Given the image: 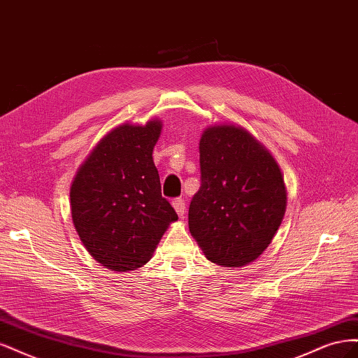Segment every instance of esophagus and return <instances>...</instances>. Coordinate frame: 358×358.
Masks as SVG:
<instances>
[{
  "instance_id": "esophagus-1",
  "label": "esophagus",
  "mask_w": 358,
  "mask_h": 358,
  "mask_svg": "<svg viewBox=\"0 0 358 358\" xmlns=\"http://www.w3.org/2000/svg\"><path fill=\"white\" fill-rule=\"evenodd\" d=\"M173 208L176 209V212H178V215L180 216V218H183V215H185V212H187V209H185V200H183L182 197L175 199V200H173Z\"/></svg>"
}]
</instances>
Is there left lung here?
Returning a JSON list of instances; mask_svg holds the SVG:
<instances>
[{
    "label": "left lung",
    "instance_id": "obj_1",
    "mask_svg": "<svg viewBox=\"0 0 358 358\" xmlns=\"http://www.w3.org/2000/svg\"><path fill=\"white\" fill-rule=\"evenodd\" d=\"M199 149L201 183L189 204V231L210 262L245 266L263 254L282 222V175L241 127H209Z\"/></svg>",
    "mask_w": 358,
    "mask_h": 358
}]
</instances>
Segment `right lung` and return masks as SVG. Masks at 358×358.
Segmentation results:
<instances>
[{"label": "right lung", "mask_w": 358, "mask_h": 358, "mask_svg": "<svg viewBox=\"0 0 358 358\" xmlns=\"http://www.w3.org/2000/svg\"><path fill=\"white\" fill-rule=\"evenodd\" d=\"M161 125H119L95 146L73 180L76 230L96 262L115 272L148 263L169 224L178 220L161 196L152 159Z\"/></svg>", "instance_id": "obj_1"}]
</instances>
